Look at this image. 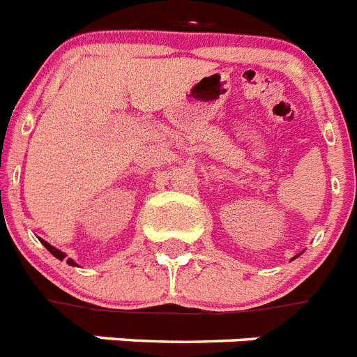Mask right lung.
Returning a JSON list of instances; mask_svg holds the SVG:
<instances>
[{"mask_svg": "<svg viewBox=\"0 0 357 357\" xmlns=\"http://www.w3.org/2000/svg\"><path fill=\"white\" fill-rule=\"evenodd\" d=\"M40 243H43L44 247L48 248V250H50V252H52V254H53V255H55L56 259H61V261H62V259H64V257H66V254H64V252H61V250H56V248H55V247H52V245H50V243H46V241H44V239H40ZM68 264H73V266H75V261L68 259Z\"/></svg>", "mask_w": 357, "mask_h": 357, "instance_id": "right-lung-1", "label": "right lung"}]
</instances>
